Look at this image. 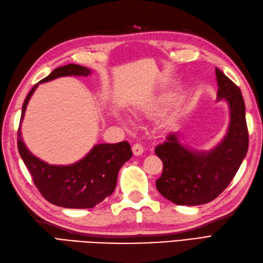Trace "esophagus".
Segmentation results:
<instances>
[{"label": "esophagus", "instance_id": "esophagus-1", "mask_svg": "<svg viewBox=\"0 0 263 263\" xmlns=\"http://www.w3.org/2000/svg\"><path fill=\"white\" fill-rule=\"evenodd\" d=\"M132 149H133V153H134V155H135V156L142 155V154L144 153V147L140 144H134L133 147H132Z\"/></svg>", "mask_w": 263, "mask_h": 263}]
</instances>
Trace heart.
Masks as SVG:
<instances>
[{"label":"heart","instance_id":"b5f03b06","mask_svg":"<svg viewBox=\"0 0 263 263\" xmlns=\"http://www.w3.org/2000/svg\"><path fill=\"white\" fill-rule=\"evenodd\" d=\"M116 116H117V118H118V119H120V120H123L125 124H129V123H130V120H129V119H128V118H127L126 116H124V115H121V114H117V115H116Z\"/></svg>","mask_w":263,"mask_h":263}]
</instances>
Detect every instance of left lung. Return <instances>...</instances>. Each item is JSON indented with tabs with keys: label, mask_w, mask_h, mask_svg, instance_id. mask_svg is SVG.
<instances>
[{
	"label": "left lung",
	"mask_w": 263,
	"mask_h": 263,
	"mask_svg": "<svg viewBox=\"0 0 263 263\" xmlns=\"http://www.w3.org/2000/svg\"><path fill=\"white\" fill-rule=\"evenodd\" d=\"M217 101L229 106L228 132L210 151H194L181 143L178 132L171 133L156 148L163 162L162 176L156 181L159 193L177 205H201L219 196L231 183L245 159L249 134L246 105L241 90L215 68Z\"/></svg>",
	"instance_id": "left-lung-1"
}]
</instances>
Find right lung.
Listing matches in <instances>:
<instances>
[{"mask_svg":"<svg viewBox=\"0 0 263 263\" xmlns=\"http://www.w3.org/2000/svg\"><path fill=\"white\" fill-rule=\"evenodd\" d=\"M90 73V69L79 65L57 68L31 89L22 107L17 130L18 153L42 196L61 208L91 209L104 201L116 189L120 167L133 156L130 145L127 142L97 144L78 162L70 165H51L34 156L25 146L21 134V123L29 100L37 86L60 77H87Z\"/></svg>","mask_w":263,"mask_h":263,"instance_id":"right-lung-1","label":"right lung"}]
</instances>
